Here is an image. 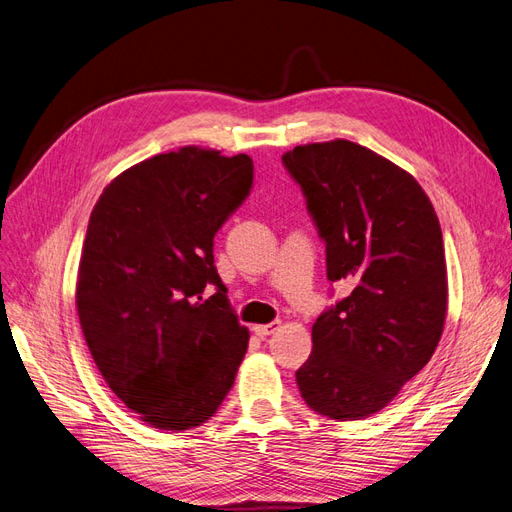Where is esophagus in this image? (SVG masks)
I'll return each mask as SVG.
<instances>
[{
  "label": "esophagus",
  "instance_id": "esophagus-1",
  "mask_svg": "<svg viewBox=\"0 0 512 512\" xmlns=\"http://www.w3.org/2000/svg\"><path fill=\"white\" fill-rule=\"evenodd\" d=\"M278 327H280V320H274V323H270V325H255V327H253V333L263 339V337L272 335Z\"/></svg>",
  "mask_w": 512,
  "mask_h": 512
}]
</instances>
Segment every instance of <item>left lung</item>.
<instances>
[{
  "instance_id": "8db88e82",
  "label": "left lung",
  "mask_w": 512,
  "mask_h": 512,
  "mask_svg": "<svg viewBox=\"0 0 512 512\" xmlns=\"http://www.w3.org/2000/svg\"><path fill=\"white\" fill-rule=\"evenodd\" d=\"M282 164L327 246V278L352 293L316 318L295 373L306 405L331 420L384 409L439 346L447 268L432 202L407 170L335 139L297 145Z\"/></svg>"
}]
</instances>
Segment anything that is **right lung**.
<instances>
[{
	"label": "right lung",
	"mask_w": 512,
	"mask_h": 512,
	"mask_svg": "<svg viewBox=\"0 0 512 512\" xmlns=\"http://www.w3.org/2000/svg\"><path fill=\"white\" fill-rule=\"evenodd\" d=\"M253 187V160L181 147L124 170L94 204L78 306L113 394L160 430L211 420L234 386L249 331L227 299L213 238ZM216 293L203 299V289Z\"/></svg>",
	"instance_id": "obj_1"
}]
</instances>
